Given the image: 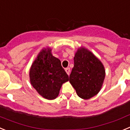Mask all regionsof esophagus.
I'll list each match as a JSON object with an SVG mask.
<instances>
[{
    "label": "esophagus",
    "mask_w": 130,
    "mask_h": 130,
    "mask_svg": "<svg viewBox=\"0 0 130 130\" xmlns=\"http://www.w3.org/2000/svg\"><path fill=\"white\" fill-rule=\"evenodd\" d=\"M65 72H67V74L68 75H69V73H70V71H71V70H70V68L69 67H67L65 69Z\"/></svg>",
    "instance_id": "1"
}]
</instances>
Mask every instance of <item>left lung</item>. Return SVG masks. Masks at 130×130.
<instances>
[{"instance_id":"obj_1","label":"left lung","mask_w":130,"mask_h":130,"mask_svg":"<svg viewBox=\"0 0 130 130\" xmlns=\"http://www.w3.org/2000/svg\"><path fill=\"white\" fill-rule=\"evenodd\" d=\"M74 67L69 82L79 97L89 99L99 93L104 80V67L91 52L84 47L78 49L74 57Z\"/></svg>"}]
</instances>
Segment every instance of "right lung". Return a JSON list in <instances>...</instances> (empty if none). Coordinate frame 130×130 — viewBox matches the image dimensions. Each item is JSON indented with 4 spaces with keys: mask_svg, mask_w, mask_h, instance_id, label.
<instances>
[{
    "mask_svg": "<svg viewBox=\"0 0 130 130\" xmlns=\"http://www.w3.org/2000/svg\"><path fill=\"white\" fill-rule=\"evenodd\" d=\"M69 79L60 60L52 56L51 49H42L30 70V82L37 93L45 99L54 100L62 84Z\"/></svg>",
    "mask_w": 130,
    "mask_h": 130,
    "instance_id": "1",
    "label": "right lung"
}]
</instances>
